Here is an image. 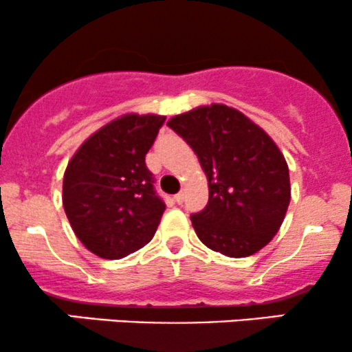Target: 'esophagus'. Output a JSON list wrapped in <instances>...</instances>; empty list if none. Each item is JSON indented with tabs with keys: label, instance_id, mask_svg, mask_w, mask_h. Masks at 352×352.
Segmentation results:
<instances>
[{
	"label": "esophagus",
	"instance_id": "esophagus-1",
	"mask_svg": "<svg viewBox=\"0 0 352 352\" xmlns=\"http://www.w3.org/2000/svg\"><path fill=\"white\" fill-rule=\"evenodd\" d=\"M184 197H185V194H184V192H180V194L173 195V200H175V202H177V204H182V202H184Z\"/></svg>",
	"mask_w": 352,
	"mask_h": 352
}]
</instances>
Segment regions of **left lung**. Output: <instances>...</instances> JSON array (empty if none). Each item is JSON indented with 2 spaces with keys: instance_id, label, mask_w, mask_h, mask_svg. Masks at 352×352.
I'll return each mask as SVG.
<instances>
[{
  "instance_id": "left-lung-1",
  "label": "left lung",
  "mask_w": 352,
  "mask_h": 352,
  "mask_svg": "<svg viewBox=\"0 0 352 352\" xmlns=\"http://www.w3.org/2000/svg\"><path fill=\"white\" fill-rule=\"evenodd\" d=\"M192 146L208 180V202L190 215L197 237L227 257H247L272 241L291 202L287 162L261 126L222 103L167 122Z\"/></svg>"
}]
</instances>
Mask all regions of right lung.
I'll return each mask as SVG.
<instances>
[{
    "instance_id": "right-lung-1",
    "label": "right lung",
    "mask_w": 352,
    "mask_h": 352,
    "mask_svg": "<svg viewBox=\"0 0 352 352\" xmlns=\"http://www.w3.org/2000/svg\"><path fill=\"white\" fill-rule=\"evenodd\" d=\"M164 122V115H122L90 135L68 162L65 214L95 256L115 261L152 241L165 204L145 155Z\"/></svg>"
}]
</instances>
